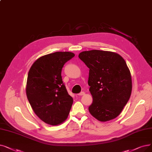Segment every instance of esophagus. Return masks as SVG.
<instances>
[{
  "mask_svg": "<svg viewBox=\"0 0 152 152\" xmlns=\"http://www.w3.org/2000/svg\"><path fill=\"white\" fill-rule=\"evenodd\" d=\"M85 93H84V92H81L80 93H79L77 95L78 96H83V95H84Z\"/></svg>",
  "mask_w": 152,
  "mask_h": 152,
  "instance_id": "obj_1",
  "label": "esophagus"
}]
</instances>
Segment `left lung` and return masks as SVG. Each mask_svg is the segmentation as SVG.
Listing matches in <instances>:
<instances>
[{
	"label": "left lung",
	"mask_w": 152,
	"mask_h": 152,
	"mask_svg": "<svg viewBox=\"0 0 152 152\" xmlns=\"http://www.w3.org/2000/svg\"><path fill=\"white\" fill-rule=\"evenodd\" d=\"M79 58L89 68L88 84L92 96L90 114L101 122L119 115L131 95L132 78L124 58L114 52L90 50Z\"/></svg>",
	"instance_id": "1"
}]
</instances>
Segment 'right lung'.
Listing matches in <instances>:
<instances>
[{
	"label": "right lung",
	"instance_id": "1",
	"mask_svg": "<svg viewBox=\"0 0 152 152\" xmlns=\"http://www.w3.org/2000/svg\"><path fill=\"white\" fill-rule=\"evenodd\" d=\"M75 55L58 51L39 57L28 74L26 93L35 114L45 122L57 125L66 119L73 99L63 83L64 64Z\"/></svg>",
	"mask_w": 152,
	"mask_h": 152
}]
</instances>
